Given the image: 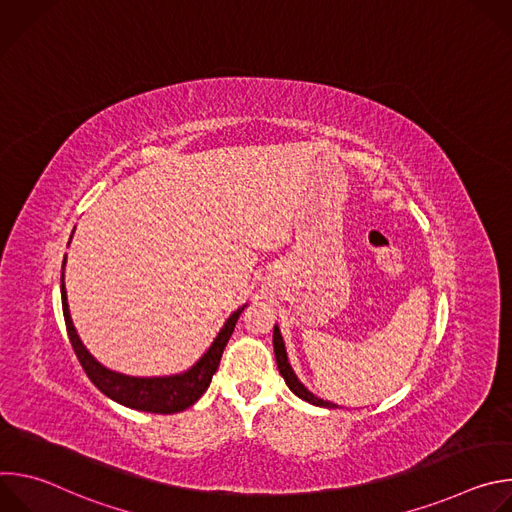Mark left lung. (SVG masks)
<instances>
[{"label": "left lung", "mask_w": 512, "mask_h": 512, "mask_svg": "<svg viewBox=\"0 0 512 512\" xmlns=\"http://www.w3.org/2000/svg\"><path fill=\"white\" fill-rule=\"evenodd\" d=\"M273 350H275V360H277V369H279V373H281V377L285 379V383H287V387L294 391L300 399H304V401H308V403H312V405H320V407H330V409H334L336 405L334 403H330V401H324V399H320V397H316L314 393H310L300 381H298V377L294 375V371H291V367H289V362H287V354H285V346H283V338H281V334H279V328L277 326H273Z\"/></svg>", "instance_id": "8db88e82"}]
</instances>
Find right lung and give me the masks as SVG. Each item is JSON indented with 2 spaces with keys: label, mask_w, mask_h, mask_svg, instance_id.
Masks as SVG:
<instances>
[{
  "label": "right lung",
  "mask_w": 512,
  "mask_h": 512,
  "mask_svg": "<svg viewBox=\"0 0 512 512\" xmlns=\"http://www.w3.org/2000/svg\"><path fill=\"white\" fill-rule=\"evenodd\" d=\"M66 261V257H64ZM64 277V267H62V275L60 281ZM60 294H62V314H64V322H66V332L72 344V350H75L81 367L85 369L87 377L93 381V385L105 393L107 397H111L113 401L137 409V411H148V413H178L188 409L190 405H194L204 391L208 389L212 375L218 369V362H221L223 350L235 330V324L241 316V312L245 310L239 308L225 324V328L218 332V336L214 338L212 346L206 350V354L194 364L190 371H186L184 375H176V377H154V379H137V377H125L119 373H113L89 354V350L83 346L81 338L77 336L75 326H72L70 314H68V304H66V289H64V281L60 283Z\"/></svg>",
  "instance_id": "right-lung-1"
}]
</instances>
